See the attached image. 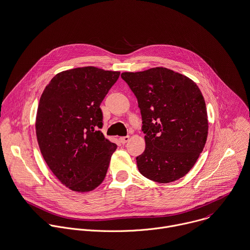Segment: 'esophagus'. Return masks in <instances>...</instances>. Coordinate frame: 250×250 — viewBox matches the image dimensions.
I'll list each match as a JSON object with an SVG mask.
<instances>
[{
    "instance_id": "34e87169",
    "label": "esophagus",
    "mask_w": 250,
    "mask_h": 250,
    "mask_svg": "<svg viewBox=\"0 0 250 250\" xmlns=\"http://www.w3.org/2000/svg\"><path fill=\"white\" fill-rule=\"evenodd\" d=\"M120 141L122 144H125L126 142L129 141V136H124V137H121L120 138Z\"/></svg>"
}]
</instances>
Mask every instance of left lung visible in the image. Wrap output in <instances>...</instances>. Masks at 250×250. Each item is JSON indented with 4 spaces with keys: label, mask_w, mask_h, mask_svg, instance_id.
I'll list each match as a JSON object with an SVG mask.
<instances>
[{
    "label": "left lung",
    "mask_w": 250,
    "mask_h": 250,
    "mask_svg": "<svg viewBox=\"0 0 250 250\" xmlns=\"http://www.w3.org/2000/svg\"><path fill=\"white\" fill-rule=\"evenodd\" d=\"M137 98L146 143L139 172L158 183L185 176L203 152L208 132L205 98L190 78L164 67L125 72Z\"/></svg>",
    "instance_id": "left-lung-1"
}]
</instances>
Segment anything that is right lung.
Wrapping results in <instances>:
<instances>
[{
    "mask_svg": "<svg viewBox=\"0 0 250 250\" xmlns=\"http://www.w3.org/2000/svg\"><path fill=\"white\" fill-rule=\"evenodd\" d=\"M119 76L93 66L62 71L40 98L35 125L40 151L56 178L74 192L98 187L117 149L99 129L100 104Z\"/></svg>",
    "mask_w": 250,
    "mask_h": 250,
    "instance_id": "obj_1",
    "label": "right lung"
}]
</instances>
